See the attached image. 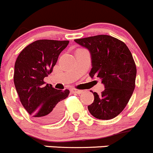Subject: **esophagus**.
<instances>
[{
    "mask_svg": "<svg viewBox=\"0 0 153 153\" xmlns=\"http://www.w3.org/2000/svg\"><path fill=\"white\" fill-rule=\"evenodd\" d=\"M71 91L73 92V93L79 94H82L83 92L82 90H79V89H76V88H72Z\"/></svg>",
    "mask_w": 153,
    "mask_h": 153,
    "instance_id": "1",
    "label": "esophagus"
}]
</instances>
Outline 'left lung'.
<instances>
[{
    "mask_svg": "<svg viewBox=\"0 0 153 153\" xmlns=\"http://www.w3.org/2000/svg\"><path fill=\"white\" fill-rule=\"evenodd\" d=\"M74 42L90 52L92 68L89 76L101 79L105 86L101 94L93 92L94 100L88 106L89 112L100 120L117 117L127 105L135 86L137 70L128 47L107 35L75 39Z\"/></svg>",
    "mask_w": 153,
    "mask_h": 153,
    "instance_id": "8db88e82",
    "label": "left lung"
}]
</instances>
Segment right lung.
<instances>
[{
	"mask_svg": "<svg viewBox=\"0 0 153 153\" xmlns=\"http://www.w3.org/2000/svg\"><path fill=\"white\" fill-rule=\"evenodd\" d=\"M68 43L69 41L37 40L23 49L15 63L14 84L21 102L41 123H54L62 114V100L70 91L54 88L44 79L53 71L59 56Z\"/></svg>",
	"mask_w": 153,
	"mask_h": 153,
	"instance_id": "1",
	"label": "right lung"
}]
</instances>
